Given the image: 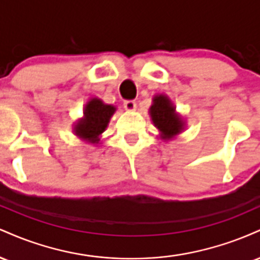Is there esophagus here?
<instances>
[{
	"label": "esophagus",
	"instance_id": "1",
	"mask_svg": "<svg viewBox=\"0 0 260 260\" xmlns=\"http://www.w3.org/2000/svg\"><path fill=\"white\" fill-rule=\"evenodd\" d=\"M123 107L127 110V111H134V110L137 109V104H136V101H133V100H127V101H124Z\"/></svg>",
	"mask_w": 260,
	"mask_h": 260
}]
</instances>
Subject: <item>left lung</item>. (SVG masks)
Returning a JSON list of instances; mask_svg holds the SVG:
<instances>
[{
    "instance_id": "1",
    "label": "left lung",
    "mask_w": 260,
    "mask_h": 260,
    "mask_svg": "<svg viewBox=\"0 0 260 260\" xmlns=\"http://www.w3.org/2000/svg\"><path fill=\"white\" fill-rule=\"evenodd\" d=\"M149 115L154 126L159 131V138L165 142L176 138L186 128L184 118L176 111L174 103L165 94L154 95Z\"/></svg>"
}]
</instances>
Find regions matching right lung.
Returning <instances> with one entry per match:
<instances>
[{"label":"right lung","instance_id":"obj_1","mask_svg":"<svg viewBox=\"0 0 260 260\" xmlns=\"http://www.w3.org/2000/svg\"><path fill=\"white\" fill-rule=\"evenodd\" d=\"M116 107L105 104L99 98H92L85 104L83 117L73 123V133L83 142L89 144H99L101 134L109 126Z\"/></svg>","mask_w":260,"mask_h":260}]
</instances>
